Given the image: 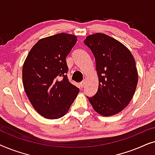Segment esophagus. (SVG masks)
I'll return each instance as SVG.
<instances>
[{
    "label": "esophagus",
    "instance_id": "obj_1",
    "mask_svg": "<svg viewBox=\"0 0 155 155\" xmlns=\"http://www.w3.org/2000/svg\"><path fill=\"white\" fill-rule=\"evenodd\" d=\"M84 81H82V82L80 83V87L82 88V87H84Z\"/></svg>",
    "mask_w": 155,
    "mask_h": 155
}]
</instances>
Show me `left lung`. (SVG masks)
Returning <instances> with one entry per match:
<instances>
[{
	"label": "left lung",
	"instance_id": "left-lung-1",
	"mask_svg": "<svg viewBox=\"0 0 155 155\" xmlns=\"http://www.w3.org/2000/svg\"><path fill=\"white\" fill-rule=\"evenodd\" d=\"M84 43L94 55L99 78L97 92L87 99L101 116L115 115L128 106L136 90L135 59L126 46L105 34L89 35Z\"/></svg>",
	"mask_w": 155,
	"mask_h": 155
}]
</instances>
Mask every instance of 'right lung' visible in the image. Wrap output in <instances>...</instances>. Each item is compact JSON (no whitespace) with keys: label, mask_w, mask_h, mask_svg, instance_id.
Wrapping results in <instances>:
<instances>
[{"label":"right lung","mask_w":155,"mask_h":155,"mask_svg":"<svg viewBox=\"0 0 155 155\" xmlns=\"http://www.w3.org/2000/svg\"><path fill=\"white\" fill-rule=\"evenodd\" d=\"M77 37L59 33L39 40L31 48L22 67L25 91L33 107L48 119L67 113L79 93L69 82L65 58Z\"/></svg>","instance_id":"right-lung-1"}]
</instances>
